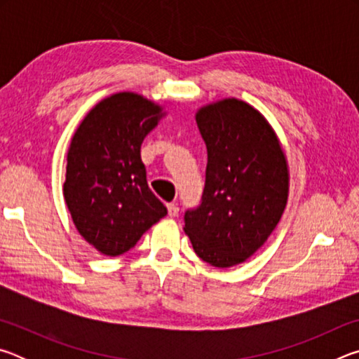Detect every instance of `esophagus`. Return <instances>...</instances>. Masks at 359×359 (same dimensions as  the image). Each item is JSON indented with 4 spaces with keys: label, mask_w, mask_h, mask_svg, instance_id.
Listing matches in <instances>:
<instances>
[{
    "label": "esophagus",
    "mask_w": 359,
    "mask_h": 359,
    "mask_svg": "<svg viewBox=\"0 0 359 359\" xmlns=\"http://www.w3.org/2000/svg\"><path fill=\"white\" fill-rule=\"evenodd\" d=\"M177 214H179L177 204H174V203L168 204V215H169V217H177Z\"/></svg>",
    "instance_id": "obj_1"
}]
</instances>
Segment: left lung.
<instances>
[{
    "instance_id": "1",
    "label": "left lung",
    "mask_w": 359,
    "mask_h": 359,
    "mask_svg": "<svg viewBox=\"0 0 359 359\" xmlns=\"http://www.w3.org/2000/svg\"><path fill=\"white\" fill-rule=\"evenodd\" d=\"M208 147L201 204L185 212V233L199 258L215 267L244 263L280 222L288 165L277 135L247 102L228 98L196 112Z\"/></svg>"
}]
</instances>
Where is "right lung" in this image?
I'll return each mask as SVG.
<instances>
[{
	"instance_id": "1",
	"label": "right lung",
	"mask_w": 359,
	"mask_h": 359,
	"mask_svg": "<svg viewBox=\"0 0 359 359\" xmlns=\"http://www.w3.org/2000/svg\"><path fill=\"white\" fill-rule=\"evenodd\" d=\"M161 111L137 93H115L85 115L71 139L65 201L82 238L107 257L128 252L168 214L141 160L144 137Z\"/></svg>"
}]
</instances>
